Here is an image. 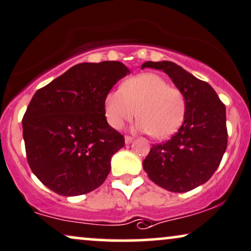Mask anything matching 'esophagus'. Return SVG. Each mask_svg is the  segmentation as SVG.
Wrapping results in <instances>:
<instances>
[{
    "label": "esophagus",
    "mask_w": 251,
    "mask_h": 251,
    "mask_svg": "<svg viewBox=\"0 0 251 251\" xmlns=\"http://www.w3.org/2000/svg\"><path fill=\"white\" fill-rule=\"evenodd\" d=\"M125 141H126V144H129V143H131L132 141H134V138H132L131 136H126Z\"/></svg>",
    "instance_id": "obj_1"
}]
</instances>
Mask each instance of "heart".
I'll return each mask as SVG.
<instances>
[{"mask_svg":"<svg viewBox=\"0 0 251 251\" xmlns=\"http://www.w3.org/2000/svg\"><path fill=\"white\" fill-rule=\"evenodd\" d=\"M135 128L166 138L178 130L186 113V99L180 89L169 86L158 74L142 73L126 79L120 89L104 98V115L111 128L121 129L136 116Z\"/></svg>","mask_w":251,"mask_h":251,"instance_id":"b5f03b06","label":"heart"}]
</instances>
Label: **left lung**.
Masks as SVG:
<instances>
[{
	"label": "left lung",
	"mask_w": 251,
	"mask_h": 251,
	"mask_svg": "<svg viewBox=\"0 0 251 251\" xmlns=\"http://www.w3.org/2000/svg\"><path fill=\"white\" fill-rule=\"evenodd\" d=\"M162 70L186 99L179 130L152 145L143 168L154 184L182 193L205 184L220 165L228 143L226 106L212 86L172 61H147L142 69Z\"/></svg>",
	"instance_id": "8db88e82"
}]
</instances>
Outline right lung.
Listing matches in <instances>:
<instances>
[{"instance_id":"obj_1","label":"right lung","mask_w":251,"mask_h":251,"mask_svg":"<svg viewBox=\"0 0 251 251\" xmlns=\"http://www.w3.org/2000/svg\"><path fill=\"white\" fill-rule=\"evenodd\" d=\"M129 70L120 61L81 63L38 89L24 114L31 171L65 197L98 188L125 137L108 125L104 98Z\"/></svg>"}]
</instances>
